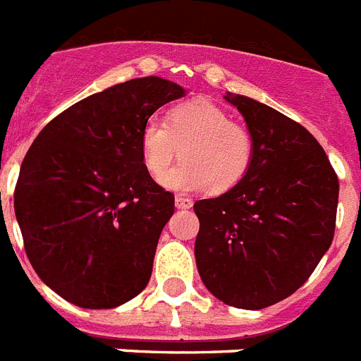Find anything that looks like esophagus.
<instances>
[{
    "instance_id": "34e87169",
    "label": "esophagus",
    "mask_w": 361,
    "mask_h": 361,
    "mask_svg": "<svg viewBox=\"0 0 361 361\" xmlns=\"http://www.w3.org/2000/svg\"><path fill=\"white\" fill-rule=\"evenodd\" d=\"M192 206V200H190L189 196H176V207H180V209H189Z\"/></svg>"
}]
</instances>
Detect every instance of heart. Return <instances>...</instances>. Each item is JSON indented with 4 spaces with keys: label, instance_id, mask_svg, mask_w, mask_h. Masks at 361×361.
I'll return each mask as SVG.
<instances>
[{
    "label": "heart",
    "instance_id": "heart-1",
    "mask_svg": "<svg viewBox=\"0 0 361 361\" xmlns=\"http://www.w3.org/2000/svg\"><path fill=\"white\" fill-rule=\"evenodd\" d=\"M256 154L254 135L209 99H190L169 111L165 124L148 120L140 131V157L159 180L180 154L184 163L165 175L172 190L228 192L245 180Z\"/></svg>",
    "mask_w": 361,
    "mask_h": 361
}]
</instances>
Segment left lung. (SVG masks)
Masks as SVG:
<instances>
[{
	"label": "left lung",
	"instance_id": "obj_1",
	"mask_svg": "<svg viewBox=\"0 0 361 361\" xmlns=\"http://www.w3.org/2000/svg\"><path fill=\"white\" fill-rule=\"evenodd\" d=\"M226 99L247 120L256 154L239 185L195 204L196 267L219 300L262 310L297 291L330 248L339 181L304 126L247 96Z\"/></svg>",
	"mask_w": 361,
	"mask_h": 361
}]
</instances>
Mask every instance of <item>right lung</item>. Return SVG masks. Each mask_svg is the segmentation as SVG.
Returning <instances> with one entry per match:
<instances>
[{
    "mask_svg": "<svg viewBox=\"0 0 361 361\" xmlns=\"http://www.w3.org/2000/svg\"><path fill=\"white\" fill-rule=\"evenodd\" d=\"M183 92L154 75L114 85L57 114L23 157L14 187L23 248L68 302L116 307L150 280L174 195L146 171L140 131Z\"/></svg>",
    "mask_w": 361,
    "mask_h": 361,
    "instance_id": "1",
    "label": "right lung"
}]
</instances>
